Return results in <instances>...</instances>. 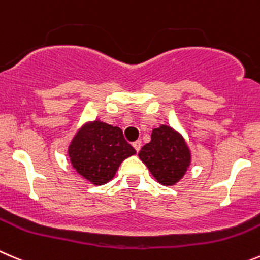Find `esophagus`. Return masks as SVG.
<instances>
[{"mask_svg": "<svg viewBox=\"0 0 260 260\" xmlns=\"http://www.w3.org/2000/svg\"><path fill=\"white\" fill-rule=\"evenodd\" d=\"M141 146H142V142H141V141H136V142H133V147H135V150L137 151V152L141 150Z\"/></svg>", "mask_w": 260, "mask_h": 260, "instance_id": "esophagus-1", "label": "esophagus"}]
</instances>
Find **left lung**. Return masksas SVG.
<instances>
[{
    "instance_id": "1",
    "label": "left lung",
    "mask_w": 260,
    "mask_h": 260,
    "mask_svg": "<svg viewBox=\"0 0 260 260\" xmlns=\"http://www.w3.org/2000/svg\"><path fill=\"white\" fill-rule=\"evenodd\" d=\"M153 178L162 185H174L190 165L191 155L183 136L170 125H160L151 133V141L138 152Z\"/></svg>"
}]
</instances>
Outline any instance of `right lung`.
Masks as SVG:
<instances>
[{
    "mask_svg": "<svg viewBox=\"0 0 260 260\" xmlns=\"http://www.w3.org/2000/svg\"><path fill=\"white\" fill-rule=\"evenodd\" d=\"M135 153L119 127L98 119L82 125L69 146L74 169L94 185L112 180L120 164Z\"/></svg>",
    "mask_w": 260,
    "mask_h": 260,
    "instance_id": "obj_1",
    "label": "right lung"
}]
</instances>
